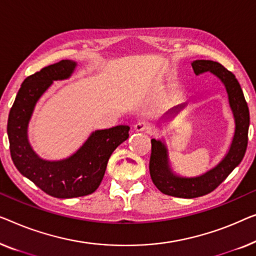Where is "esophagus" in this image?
I'll return each mask as SVG.
<instances>
[{
	"instance_id": "esophagus-1",
	"label": "esophagus",
	"mask_w": 256,
	"mask_h": 256,
	"mask_svg": "<svg viewBox=\"0 0 256 256\" xmlns=\"http://www.w3.org/2000/svg\"><path fill=\"white\" fill-rule=\"evenodd\" d=\"M134 130L146 132V134H151V132H154V127H152V124H149V122L140 121L134 126Z\"/></svg>"
}]
</instances>
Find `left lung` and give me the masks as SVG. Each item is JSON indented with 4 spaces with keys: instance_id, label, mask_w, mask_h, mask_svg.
I'll list each match as a JSON object with an SVG mask.
<instances>
[{
    "instance_id": "left-lung-1",
    "label": "left lung",
    "mask_w": 256,
    "mask_h": 256,
    "mask_svg": "<svg viewBox=\"0 0 256 256\" xmlns=\"http://www.w3.org/2000/svg\"><path fill=\"white\" fill-rule=\"evenodd\" d=\"M195 75L211 72L226 88L228 104L234 118V135L230 149L224 158L208 172L198 176H181L173 172L170 165L168 150L162 140H151L150 176L154 186L166 195L182 198H194L209 194L220 186L228 176L242 162L248 143L250 128V110L244 97L242 86L236 76L218 62L210 60H196L192 62ZM186 104L174 107L170 110L171 118L176 116Z\"/></svg>"
}]
</instances>
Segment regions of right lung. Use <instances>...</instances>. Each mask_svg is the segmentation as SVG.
<instances>
[{
  "label": "right lung",
  "mask_w": 256,
  "mask_h": 256,
  "mask_svg": "<svg viewBox=\"0 0 256 256\" xmlns=\"http://www.w3.org/2000/svg\"><path fill=\"white\" fill-rule=\"evenodd\" d=\"M62 60L28 76L22 84L8 119L10 154L14 166L46 194L72 198L92 194L100 184L110 154L129 137L128 126L96 130L75 154L61 160H46L32 149L28 127L36 102L54 80L69 78L76 69Z\"/></svg>",
  "instance_id": "add662e5"
}]
</instances>
